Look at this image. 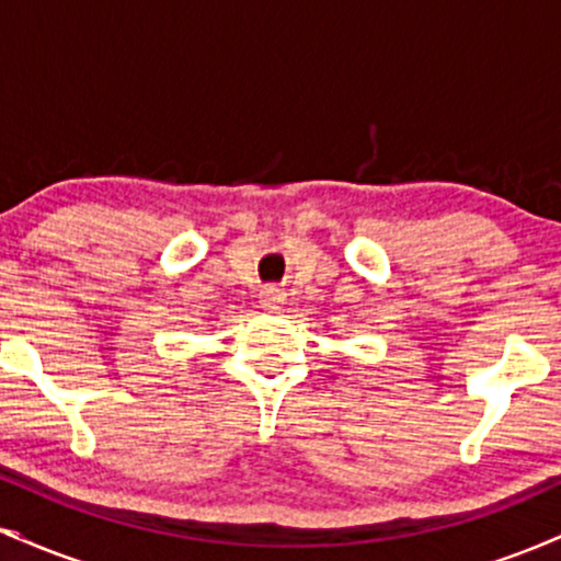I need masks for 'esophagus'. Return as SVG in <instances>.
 <instances>
[{"mask_svg":"<svg viewBox=\"0 0 561 561\" xmlns=\"http://www.w3.org/2000/svg\"><path fill=\"white\" fill-rule=\"evenodd\" d=\"M285 289L279 287H263L261 289V308H266V311H276V308H282V302H285Z\"/></svg>","mask_w":561,"mask_h":561,"instance_id":"esophagus-1","label":"esophagus"}]
</instances>
